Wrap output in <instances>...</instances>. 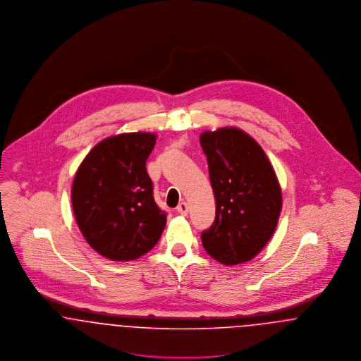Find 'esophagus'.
I'll return each mask as SVG.
<instances>
[{
    "instance_id": "obj_1",
    "label": "esophagus",
    "mask_w": 361,
    "mask_h": 361,
    "mask_svg": "<svg viewBox=\"0 0 361 361\" xmlns=\"http://www.w3.org/2000/svg\"><path fill=\"white\" fill-rule=\"evenodd\" d=\"M188 204L185 203V202H183V203H180L178 207H177V212L180 214V215H183V216H185L187 214H188Z\"/></svg>"
}]
</instances>
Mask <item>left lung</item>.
<instances>
[{
	"label": "left lung",
	"mask_w": 361,
	"mask_h": 361,
	"mask_svg": "<svg viewBox=\"0 0 361 361\" xmlns=\"http://www.w3.org/2000/svg\"><path fill=\"white\" fill-rule=\"evenodd\" d=\"M215 196V221L202 233L207 253L224 265L256 257L275 233L281 212V188L274 166L257 142L237 127L204 131Z\"/></svg>",
	"instance_id": "left-lung-1"
}]
</instances>
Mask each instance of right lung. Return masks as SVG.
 Listing matches in <instances>:
<instances>
[{"label": "right lung", "mask_w": 361, "mask_h": 361, "mask_svg": "<svg viewBox=\"0 0 361 361\" xmlns=\"http://www.w3.org/2000/svg\"><path fill=\"white\" fill-rule=\"evenodd\" d=\"M153 133H124L97 143L71 187L74 218L86 242L112 261H133L159 240L166 214L155 204L146 159Z\"/></svg>", "instance_id": "1"}]
</instances>
